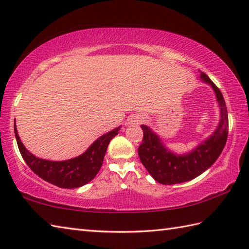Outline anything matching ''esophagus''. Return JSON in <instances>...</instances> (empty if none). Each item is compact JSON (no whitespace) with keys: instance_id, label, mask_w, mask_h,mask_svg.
Instances as JSON below:
<instances>
[{"instance_id":"1","label":"esophagus","mask_w":249,"mask_h":249,"mask_svg":"<svg viewBox=\"0 0 249 249\" xmlns=\"http://www.w3.org/2000/svg\"><path fill=\"white\" fill-rule=\"evenodd\" d=\"M142 121H143L142 115L138 114V115H134L133 118L129 120L128 123L131 124V125H139V124H141V122H142Z\"/></svg>"}]
</instances>
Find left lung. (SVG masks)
Segmentation results:
<instances>
[{
  "label": "left lung",
  "instance_id": "1",
  "mask_svg": "<svg viewBox=\"0 0 249 249\" xmlns=\"http://www.w3.org/2000/svg\"><path fill=\"white\" fill-rule=\"evenodd\" d=\"M199 77L213 87L220 109V121L217 128L206 140L189 153L177 154L165 147L159 136L147 125H141L143 138L138 148L139 158L145 169L159 183L176 184L196 178L216 162L226 145L229 120L225 99L205 73L201 72Z\"/></svg>",
  "mask_w": 249,
  "mask_h": 249
}]
</instances>
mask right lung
I'll return each instance as SVG.
<instances>
[{
	"instance_id": "obj_1",
	"label": "right lung",
	"mask_w": 249,
	"mask_h": 249,
	"mask_svg": "<svg viewBox=\"0 0 249 249\" xmlns=\"http://www.w3.org/2000/svg\"><path fill=\"white\" fill-rule=\"evenodd\" d=\"M120 128L121 126L102 135L79 157L58 162V160H48L36 158V155L29 152L19 138L16 123H14L18 148L28 166L43 180L65 189L82 187L95 178L101 168L107 148H108L112 138H114L119 134Z\"/></svg>"
}]
</instances>
